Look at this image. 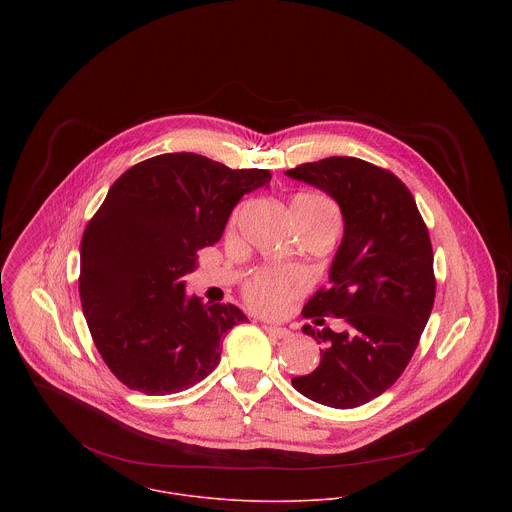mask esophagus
<instances>
[{"label":"esophagus","instance_id":"34e87169","mask_svg":"<svg viewBox=\"0 0 512 512\" xmlns=\"http://www.w3.org/2000/svg\"><path fill=\"white\" fill-rule=\"evenodd\" d=\"M264 329H266L268 335H272V337H276V339H288V337H292V331L286 329V327H280V325H264Z\"/></svg>","mask_w":512,"mask_h":512}]
</instances>
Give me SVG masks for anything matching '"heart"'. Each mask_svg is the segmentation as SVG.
Wrapping results in <instances>:
<instances>
[{
    "mask_svg": "<svg viewBox=\"0 0 512 512\" xmlns=\"http://www.w3.org/2000/svg\"><path fill=\"white\" fill-rule=\"evenodd\" d=\"M293 211H297L305 219L315 222H327L339 228L341 217L337 207L321 197L303 193L292 201ZM305 286V278L295 272H264L254 276L246 284V299L248 303L266 313V315H282L290 309L295 293L301 292Z\"/></svg>",
    "mask_w": 512,
    "mask_h": 512,
    "instance_id": "heart-1",
    "label": "heart"
}]
</instances>
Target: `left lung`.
Here are the masks:
<instances>
[{"label": "left lung", "instance_id": "8db88e82", "mask_svg": "<svg viewBox=\"0 0 512 512\" xmlns=\"http://www.w3.org/2000/svg\"><path fill=\"white\" fill-rule=\"evenodd\" d=\"M286 175L329 195L345 224L329 266L331 286L307 301L303 315L333 313L347 327L335 333L303 325L323 347L321 363L292 378L293 388L323 406L357 408L398 380L430 319L436 297L430 234L406 185L363 159L327 157Z\"/></svg>", "mask_w": 512, "mask_h": 512}]
</instances>
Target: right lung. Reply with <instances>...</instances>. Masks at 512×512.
Listing matches in <instances>:
<instances>
[{
    "instance_id": "add662e5",
    "label": "right lung",
    "mask_w": 512,
    "mask_h": 512,
    "mask_svg": "<svg viewBox=\"0 0 512 512\" xmlns=\"http://www.w3.org/2000/svg\"><path fill=\"white\" fill-rule=\"evenodd\" d=\"M268 169H230L163 153L128 169L80 244V301L98 353L147 396L187 390L219 365L224 335L248 317L187 295L197 252L219 242L236 203L270 185Z\"/></svg>"
}]
</instances>
